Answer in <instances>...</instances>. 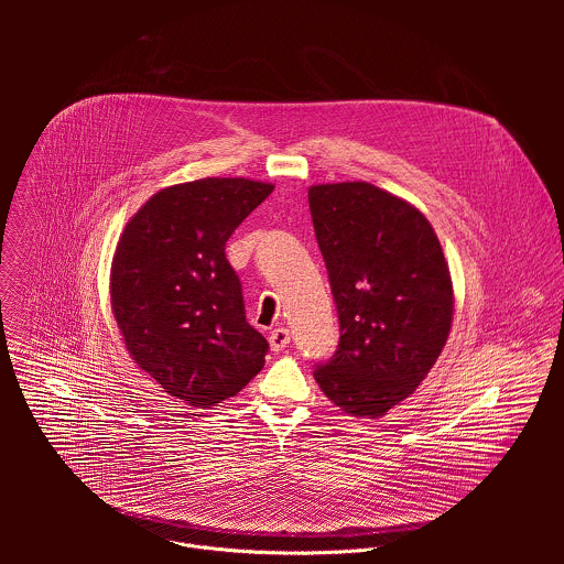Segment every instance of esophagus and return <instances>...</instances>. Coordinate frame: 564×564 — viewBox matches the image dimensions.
I'll use <instances>...</instances> for the list:
<instances>
[{
	"label": "esophagus",
	"mask_w": 564,
	"mask_h": 564,
	"mask_svg": "<svg viewBox=\"0 0 564 564\" xmlns=\"http://www.w3.org/2000/svg\"><path fill=\"white\" fill-rule=\"evenodd\" d=\"M291 343V332L284 329V327H275L271 334H269V345L273 351H282L284 347H289Z\"/></svg>",
	"instance_id": "obj_1"
}]
</instances>
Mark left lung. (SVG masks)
Segmentation results:
<instances>
[{
    "mask_svg": "<svg viewBox=\"0 0 564 564\" xmlns=\"http://www.w3.org/2000/svg\"><path fill=\"white\" fill-rule=\"evenodd\" d=\"M308 204L340 323L315 380L347 414L376 419L416 391L447 343L449 267L423 213L369 182L315 184Z\"/></svg>",
    "mask_w": 564,
    "mask_h": 564,
    "instance_id": "1",
    "label": "left lung"
}]
</instances>
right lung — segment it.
<instances>
[{"mask_svg":"<svg viewBox=\"0 0 564 564\" xmlns=\"http://www.w3.org/2000/svg\"><path fill=\"white\" fill-rule=\"evenodd\" d=\"M273 184L204 177L152 195L119 237L110 306L132 360L193 408L235 398L264 367L226 242Z\"/></svg>","mask_w":564,"mask_h":564,"instance_id":"add662e5","label":"right lung"}]
</instances>
